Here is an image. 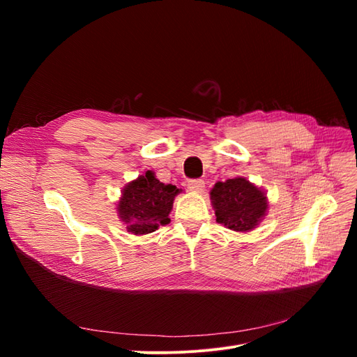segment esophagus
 <instances>
[{
	"label": "esophagus",
	"mask_w": 357,
	"mask_h": 357,
	"mask_svg": "<svg viewBox=\"0 0 357 357\" xmlns=\"http://www.w3.org/2000/svg\"><path fill=\"white\" fill-rule=\"evenodd\" d=\"M188 188L193 192H202L205 188V183L201 178H192L188 181Z\"/></svg>",
	"instance_id": "1"
}]
</instances>
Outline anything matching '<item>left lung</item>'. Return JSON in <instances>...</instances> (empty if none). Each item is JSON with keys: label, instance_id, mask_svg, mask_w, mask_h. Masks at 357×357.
<instances>
[{"label": "left lung", "instance_id": "obj_1", "mask_svg": "<svg viewBox=\"0 0 357 357\" xmlns=\"http://www.w3.org/2000/svg\"><path fill=\"white\" fill-rule=\"evenodd\" d=\"M210 199L215 220L236 232L252 231L268 210L265 192L244 177L218 181L210 192Z\"/></svg>", "mask_w": 357, "mask_h": 357}]
</instances>
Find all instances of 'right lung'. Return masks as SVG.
<instances>
[{
	"instance_id": "1",
	"label": "right lung",
	"mask_w": 357,
	"mask_h": 357,
	"mask_svg": "<svg viewBox=\"0 0 357 357\" xmlns=\"http://www.w3.org/2000/svg\"><path fill=\"white\" fill-rule=\"evenodd\" d=\"M180 190L160 183L152 171L128 183L122 190V198L117 204L119 218L126 223L128 232L146 235L155 232L159 226L168 225V214L172 202Z\"/></svg>"
}]
</instances>
